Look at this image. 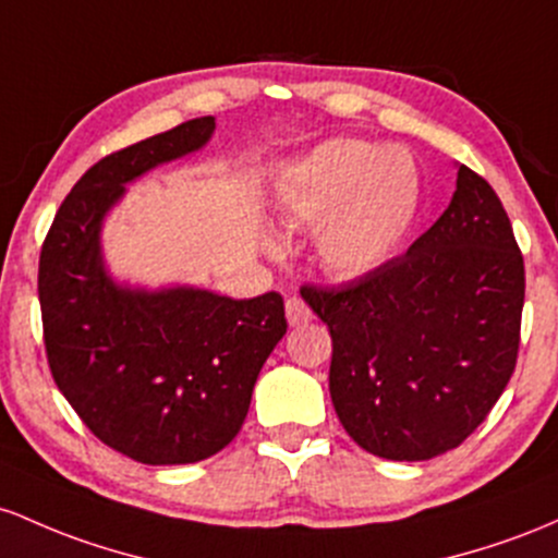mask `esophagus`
<instances>
[{
  "instance_id": "1",
  "label": "esophagus",
  "mask_w": 558,
  "mask_h": 558,
  "mask_svg": "<svg viewBox=\"0 0 558 558\" xmlns=\"http://www.w3.org/2000/svg\"><path fill=\"white\" fill-rule=\"evenodd\" d=\"M284 311H287V322H290V327H303V324H308L313 318V311L305 305V300L300 298L287 300Z\"/></svg>"
}]
</instances>
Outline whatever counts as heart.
Wrapping results in <instances>:
<instances>
[{
  "mask_svg": "<svg viewBox=\"0 0 558 558\" xmlns=\"http://www.w3.org/2000/svg\"><path fill=\"white\" fill-rule=\"evenodd\" d=\"M416 168L405 155L363 142L318 147L290 177L284 213L300 227L322 225L318 258L329 271L355 277L396 253L416 210Z\"/></svg>",
  "mask_w": 558,
  "mask_h": 558,
  "instance_id": "1",
  "label": "heart"
}]
</instances>
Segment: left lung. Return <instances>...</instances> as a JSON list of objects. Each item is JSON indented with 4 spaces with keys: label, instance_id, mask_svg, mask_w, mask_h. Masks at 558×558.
Returning a JSON list of instances; mask_svg holds the SVG:
<instances>
[{
    "label": "left lung",
    "instance_id": "8db88e82",
    "mask_svg": "<svg viewBox=\"0 0 558 558\" xmlns=\"http://www.w3.org/2000/svg\"><path fill=\"white\" fill-rule=\"evenodd\" d=\"M300 295L329 329L337 416L379 459L459 448L514 374L522 250L496 190L466 166L448 210L403 255Z\"/></svg>",
    "mask_w": 558,
    "mask_h": 558
}]
</instances>
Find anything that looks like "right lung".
<instances>
[{
	"instance_id": "1",
	"label": "right lung",
	"mask_w": 558,
	"mask_h": 558,
	"mask_svg": "<svg viewBox=\"0 0 558 558\" xmlns=\"http://www.w3.org/2000/svg\"><path fill=\"white\" fill-rule=\"evenodd\" d=\"M213 129V116L192 118L94 162L62 199L39 255L54 385L97 440L140 464H195L227 448L287 331L279 292H131L105 277L99 223L123 184L203 147Z\"/></svg>"
}]
</instances>
